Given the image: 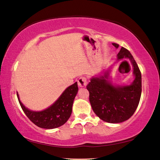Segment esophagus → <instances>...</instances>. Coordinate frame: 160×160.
<instances>
[{"label": "esophagus", "mask_w": 160, "mask_h": 160, "mask_svg": "<svg viewBox=\"0 0 160 160\" xmlns=\"http://www.w3.org/2000/svg\"><path fill=\"white\" fill-rule=\"evenodd\" d=\"M78 86L80 87H84L87 86V78L85 77H81L78 80Z\"/></svg>", "instance_id": "1"}]
</instances>
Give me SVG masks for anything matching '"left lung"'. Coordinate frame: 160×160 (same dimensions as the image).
I'll list each match as a JSON object with an SVG mask.
<instances>
[{
	"instance_id": "left-lung-1",
	"label": "left lung",
	"mask_w": 160,
	"mask_h": 160,
	"mask_svg": "<svg viewBox=\"0 0 160 160\" xmlns=\"http://www.w3.org/2000/svg\"><path fill=\"white\" fill-rule=\"evenodd\" d=\"M116 48L118 44L112 43ZM128 58L133 67L135 76L130 85L114 86L108 80L109 71L104 76L93 77L87 84L89 102L94 113L108 123H118L132 117L138 107L142 94V74L132 55L126 48L121 47L117 59Z\"/></svg>"
}]
</instances>
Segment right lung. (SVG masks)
<instances>
[{
	"label": "right lung",
	"mask_w": 160,
	"mask_h": 160,
	"mask_svg": "<svg viewBox=\"0 0 160 160\" xmlns=\"http://www.w3.org/2000/svg\"><path fill=\"white\" fill-rule=\"evenodd\" d=\"M78 91V87L76 82L67 87L51 106L40 112H34L26 108L21 102L18 93L17 95L24 113L34 124L45 129H53L64 125L69 118L74 98Z\"/></svg>",
	"instance_id": "1"
}]
</instances>
